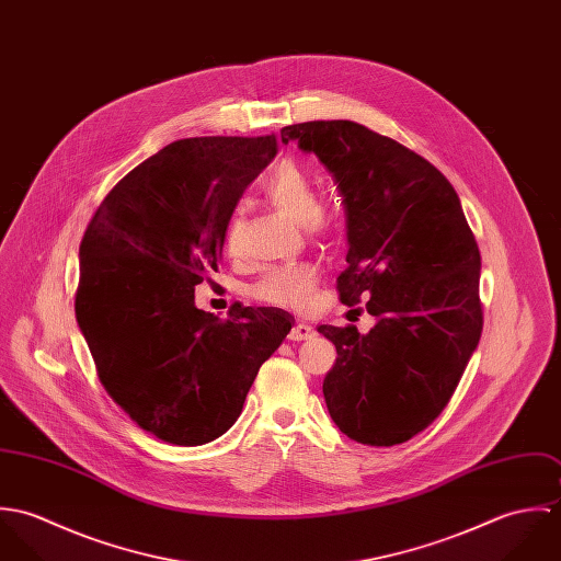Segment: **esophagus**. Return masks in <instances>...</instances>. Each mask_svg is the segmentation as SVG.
<instances>
[{"instance_id": "1", "label": "esophagus", "mask_w": 561, "mask_h": 561, "mask_svg": "<svg viewBox=\"0 0 561 561\" xmlns=\"http://www.w3.org/2000/svg\"><path fill=\"white\" fill-rule=\"evenodd\" d=\"M309 336H313V328L309 323H296L287 334L289 341H305Z\"/></svg>"}]
</instances>
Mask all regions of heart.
I'll return each mask as SVG.
<instances>
[{"label": "heart", "mask_w": 561, "mask_h": 561, "mask_svg": "<svg viewBox=\"0 0 561 561\" xmlns=\"http://www.w3.org/2000/svg\"><path fill=\"white\" fill-rule=\"evenodd\" d=\"M265 198L287 218L300 225L311 240H330L336 231V216L330 207L318 203V192L311 176L296 163H278L263 185ZM240 238L238 216L227 227V248L236 252ZM320 285V270L311 263H298L287 267L267 270L252 287V296L259 302L274 307L300 309L307 307Z\"/></svg>", "instance_id": "heart-1"}]
</instances>
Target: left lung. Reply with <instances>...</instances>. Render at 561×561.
Instances as JSON below:
<instances>
[{"label": "left lung", "mask_w": 561, "mask_h": 561, "mask_svg": "<svg viewBox=\"0 0 561 561\" xmlns=\"http://www.w3.org/2000/svg\"><path fill=\"white\" fill-rule=\"evenodd\" d=\"M332 172L347 216L345 307L365 302L378 323L320 325L336 347L323 400L356 443L393 447L445 410L480 343V248L447 176L352 121L280 129Z\"/></svg>", "instance_id": "1"}]
</instances>
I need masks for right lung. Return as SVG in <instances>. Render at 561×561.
<instances>
[{
  "instance_id": "obj_1",
  "label": "right lung",
  "mask_w": 561,
  "mask_h": 561,
  "mask_svg": "<svg viewBox=\"0 0 561 561\" xmlns=\"http://www.w3.org/2000/svg\"><path fill=\"white\" fill-rule=\"evenodd\" d=\"M276 147V134L176 140L127 172L83 231L76 318L96 376L163 443L222 436L291 330L280 309L233 307L220 320L194 305V287L214 285L243 190Z\"/></svg>"
}]
</instances>
